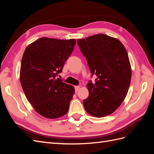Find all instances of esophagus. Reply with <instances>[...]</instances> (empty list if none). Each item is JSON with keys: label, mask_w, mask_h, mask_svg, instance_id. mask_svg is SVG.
<instances>
[{"label": "esophagus", "mask_w": 154, "mask_h": 154, "mask_svg": "<svg viewBox=\"0 0 154 154\" xmlns=\"http://www.w3.org/2000/svg\"><path fill=\"white\" fill-rule=\"evenodd\" d=\"M80 86H79V85L74 87V88H75V92H78V91L80 89Z\"/></svg>", "instance_id": "1"}]
</instances>
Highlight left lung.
<instances>
[{
    "mask_svg": "<svg viewBox=\"0 0 154 154\" xmlns=\"http://www.w3.org/2000/svg\"><path fill=\"white\" fill-rule=\"evenodd\" d=\"M78 45L87 60L95 83L87 85L89 95L83 100L87 112L97 118L113 113L127 94L132 76L131 66L124 45L117 38L97 34L78 39Z\"/></svg>",
    "mask_w": 154,
    "mask_h": 154,
    "instance_id": "left-lung-1",
    "label": "left lung"
}]
</instances>
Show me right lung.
I'll return each mask as SVG.
<instances>
[{"label": "right lung", "instance_id": "add662e5", "mask_svg": "<svg viewBox=\"0 0 154 154\" xmlns=\"http://www.w3.org/2000/svg\"><path fill=\"white\" fill-rule=\"evenodd\" d=\"M75 39L42 37L26 48L22 58L20 80L27 100L43 117L66 114L74 94L73 86L57 78L72 53Z\"/></svg>", "mask_w": 154, "mask_h": 154}]
</instances>
